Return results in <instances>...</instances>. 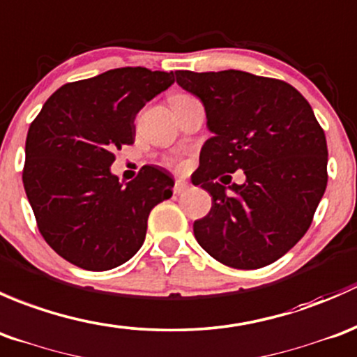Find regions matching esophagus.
Instances as JSON below:
<instances>
[{
	"mask_svg": "<svg viewBox=\"0 0 357 357\" xmlns=\"http://www.w3.org/2000/svg\"><path fill=\"white\" fill-rule=\"evenodd\" d=\"M189 189H190V187H189V183H187L185 180L178 178L177 182H175L174 192H175V194H183V192H187V190H189Z\"/></svg>",
	"mask_w": 357,
	"mask_h": 357,
	"instance_id": "1",
	"label": "esophagus"
}]
</instances>
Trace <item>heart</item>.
<instances>
[{
  "instance_id": "obj_1",
  "label": "heart",
  "mask_w": 357,
  "mask_h": 357,
  "mask_svg": "<svg viewBox=\"0 0 357 357\" xmlns=\"http://www.w3.org/2000/svg\"><path fill=\"white\" fill-rule=\"evenodd\" d=\"M183 96H187V94H183V93H177V94H174V96H172L170 99H175V98H183Z\"/></svg>"
}]
</instances>
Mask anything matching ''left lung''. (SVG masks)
Instances as JSON below:
<instances>
[{
	"instance_id": "8db88e82",
	"label": "left lung",
	"mask_w": 357,
	"mask_h": 357,
	"mask_svg": "<svg viewBox=\"0 0 357 357\" xmlns=\"http://www.w3.org/2000/svg\"><path fill=\"white\" fill-rule=\"evenodd\" d=\"M175 77L201 99L213 134L192 180L213 196L211 211L194 222L196 241L227 266L271 264L306 234L326 189L328 151L313 108L290 84L241 70ZM237 169L244 184L215 182Z\"/></svg>"
}]
</instances>
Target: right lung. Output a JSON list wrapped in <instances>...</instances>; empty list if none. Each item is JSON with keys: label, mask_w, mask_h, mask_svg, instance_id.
Segmentation results:
<instances>
[{"label": "right lung", "mask_w": 357, "mask_h": 357, "mask_svg": "<svg viewBox=\"0 0 357 357\" xmlns=\"http://www.w3.org/2000/svg\"><path fill=\"white\" fill-rule=\"evenodd\" d=\"M174 82V72L108 70L65 84L31 123L25 194L44 241L75 266L106 271L130 259L151 209L172 196L165 168L149 165L123 183L109 167L113 153L134 142L137 113Z\"/></svg>", "instance_id": "right-lung-1"}]
</instances>
